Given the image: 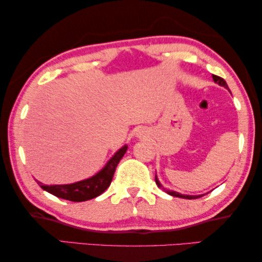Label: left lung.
<instances>
[{"label": "left lung", "instance_id": "obj_1", "mask_svg": "<svg viewBox=\"0 0 262 262\" xmlns=\"http://www.w3.org/2000/svg\"><path fill=\"white\" fill-rule=\"evenodd\" d=\"M212 79H213V81H215L216 83H218V84H221V85H223V87H225V88H228L229 89V87H228V84H226V82H225V80L223 79V78H221V76H217V75H212ZM156 183L158 184V187L159 188H162V186L160 184V182L158 181V179H157V177H156ZM167 192H168L169 195H171V196H175V197H180V199H187V200H194V199H200L201 196H203V195H200V196H189V195H182V194H179V192H175V191H170V190H166Z\"/></svg>", "mask_w": 262, "mask_h": 262}]
</instances>
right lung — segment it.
Returning <instances> with one entry per match:
<instances>
[{
    "label": "right lung",
    "instance_id": "obj_1",
    "mask_svg": "<svg viewBox=\"0 0 262 262\" xmlns=\"http://www.w3.org/2000/svg\"><path fill=\"white\" fill-rule=\"evenodd\" d=\"M126 148L127 147L125 145V146L119 149L109 160L104 168L91 179L72 184H59V186L58 184H55V186H45L40 182H38V184L50 194L57 196L59 199L72 201V202H83V201L95 199V197L103 194L106 188L110 186L116 167H117L118 162L121 161L123 156L125 154Z\"/></svg>",
    "mask_w": 262,
    "mask_h": 262
}]
</instances>
